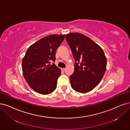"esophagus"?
<instances>
[{
    "mask_svg": "<svg viewBox=\"0 0 130 130\" xmlns=\"http://www.w3.org/2000/svg\"><path fill=\"white\" fill-rule=\"evenodd\" d=\"M61 70L62 71H65L66 70V68H61Z\"/></svg>",
    "mask_w": 130,
    "mask_h": 130,
    "instance_id": "34e87169",
    "label": "esophagus"
}]
</instances>
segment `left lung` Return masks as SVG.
I'll return each mask as SVG.
<instances>
[{
    "mask_svg": "<svg viewBox=\"0 0 130 130\" xmlns=\"http://www.w3.org/2000/svg\"><path fill=\"white\" fill-rule=\"evenodd\" d=\"M74 58V71L70 76L71 87L85 93L95 88L106 71L107 57L103 50L89 37L80 32L66 35Z\"/></svg>",
    "mask_w": 130,
    "mask_h": 130,
    "instance_id": "1",
    "label": "left lung"
}]
</instances>
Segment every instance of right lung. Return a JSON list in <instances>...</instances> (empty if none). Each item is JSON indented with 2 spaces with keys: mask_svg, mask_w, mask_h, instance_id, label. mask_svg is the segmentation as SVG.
Returning <instances> with one entry per match:
<instances>
[{
  "mask_svg": "<svg viewBox=\"0 0 130 130\" xmlns=\"http://www.w3.org/2000/svg\"><path fill=\"white\" fill-rule=\"evenodd\" d=\"M65 35L46 36L28 48L22 61L24 78L36 92L47 95L57 87L61 70L50 61L55 62L56 51L64 40Z\"/></svg>",
  "mask_w": 130,
  "mask_h": 130,
  "instance_id": "1",
  "label": "right lung"
}]
</instances>
